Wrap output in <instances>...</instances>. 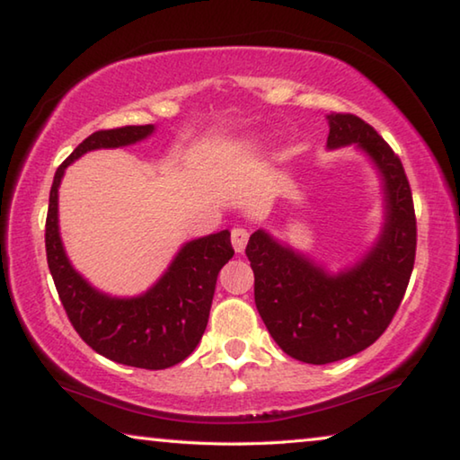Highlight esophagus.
Masks as SVG:
<instances>
[{"label":"esophagus","mask_w":460,"mask_h":460,"mask_svg":"<svg viewBox=\"0 0 460 460\" xmlns=\"http://www.w3.org/2000/svg\"><path fill=\"white\" fill-rule=\"evenodd\" d=\"M249 241V233L247 229L243 227H235L231 231V243H233V249H235L237 253H243L245 252V245Z\"/></svg>","instance_id":"1"}]
</instances>
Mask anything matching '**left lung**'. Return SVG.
<instances>
[{
	"label": "left lung",
	"mask_w": 460,
	"mask_h": 460,
	"mask_svg": "<svg viewBox=\"0 0 460 460\" xmlns=\"http://www.w3.org/2000/svg\"><path fill=\"white\" fill-rule=\"evenodd\" d=\"M326 147L355 146L371 160L384 190V227L351 266L331 271L310 255L255 229L245 253L255 276V306L279 349L324 365L373 345L406 294L416 258V215L398 155L369 123L331 113Z\"/></svg>",
	"instance_id": "8db88e82"
}]
</instances>
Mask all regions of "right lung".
Segmentation results:
<instances>
[{
  "label": "right lung",
  "instance_id": "add662e5",
  "mask_svg": "<svg viewBox=\"0 0 460 460\" xmlns=\"http://www.w3.org/2000/svg\"><path fill=\"white\" fill-rule=\"evenodd\" d=\"M154 131L152 123L101 129L62 162L50 189L46 258L68 321L93 351L129 367L166 369L184 361L207 329L217 276L235 253L231 233L225 229L189 241L152 288L119 298L97 290L73 268L58 229V189L65 170L83 154L137 144Z\"/></svg>",
  "mask_w": 460,
  "mask_h": 460
}]
</instances>
